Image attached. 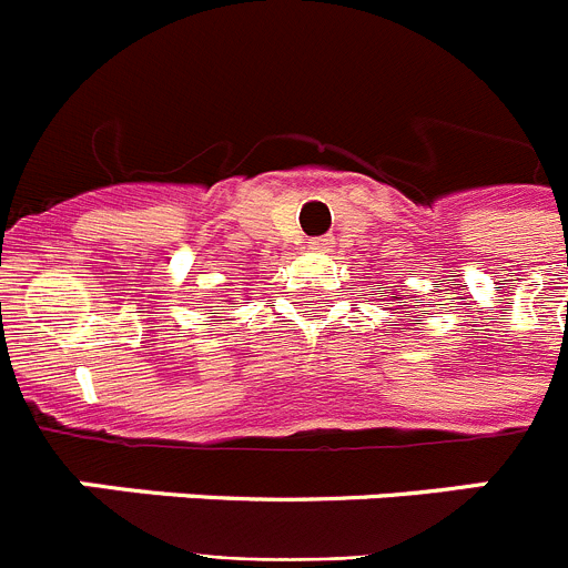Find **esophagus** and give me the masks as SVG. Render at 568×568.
Instances as JSON below:
<instances>
[{
  "instance_id": "1",
  "label": "esophagus",
  "mask_w": 568,
  "mask_h": 568,
  "mask_svg": "<svg viewBox=\"0 0 568 568\" xmlns=\"http://www.w3.org/2000/svg\"><path fill=\"white\" fill-rule=\"evenodd\" d=\"M335 244L333 235H318V239H310V250L313 253H329V247Z\"/></svg>"
}]
</instances>
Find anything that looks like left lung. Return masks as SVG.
Segmentation results:
<instances>
[{"label":"left lung","mask_w":568,"mask_h":568,"mask_svg":"<svg viewBox=\"0 0 568 568\" xmlns=\"http://www.w3.org/2000/svg\"><path fill=\"white\" fill-rule=\"evenodd\" d=\"M393 298H395V295H393ZM398 304H400V307H404V310H413V307H420V304H424V301H420L418 295H415V304H413V307H409V304H404V301H398Z\"/></svg>","instance_id":"left-lung-1"}]
</instances>
